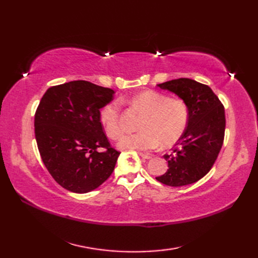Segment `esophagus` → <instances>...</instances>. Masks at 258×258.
Listing matches in <instances>:
<instances>
[{"label":"esophagus","mask_w":258,"mask_h":258,"mask_svg":"<svg viewBox=\"0 0 258 258\" xmlns=\"http://www.w3.org/2000/svg\"><path fill=\"white\" fill-rule=\"evenodd\" d=\"M139 155L141 156V157L144 158V159H151V158H152L150 155H146V154H143V153H139Z\"/></svg>","instance_id":"obj_1"}]
</instances>
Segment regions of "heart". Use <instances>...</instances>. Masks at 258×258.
<instances>
[{
	"mask_svg": "<svg viewBox=\"0 0 258 258\" xmlns=\"http://www.w3.org/2000/svg\"><path fill=\"white\" fill-rule=\"evenodd\" d=\"M127 102L143 117L137 134L123 136L118 142L121 150L147 152L159 143L171 146L183 136L188 123V108L182 99L169 98L165 93L145 90L132 96ZM100 121L107 137L117 139L122 132L120 107L117 102L107 103L100 113Z\"/></svg>",
	"mask_w": 258,
	"mask_h": 258,
	"instance_id": "b5f03b06",
	"label": "heart"
}]
</instances>
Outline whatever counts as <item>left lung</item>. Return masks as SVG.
Wrapping results in <instances>:
<instances>
[{
	"instance_id": "left-lung-1",
	"label": "left lung",
	"mask_w": 258,
	"mask_h": 258,
	"mask_svg": "<svg viewBox=\"0 0 258 258\" xmlns=\"http://www.w3.org/2000/svg\"><path fill=\"white\" fill-rule=\"evenodd\" d=\"M173 92L188 108V123L172 154L163 155L169 169L156 177L160 183L179 187L204 177L214 165L225 134V111L209 86L190 79H177L157 85Z\"/></svg>"
}]
</instances>
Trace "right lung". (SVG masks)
Segmentation results:
<instances>
[{
  "label": "right lung",
  "instance_id": "1",
  "mask_svg": "<svg viewBox=\"0 0 258 258\" xmlns=\"http://www.w3.org/2000/svg\"><path fill=\"white\" fill-rule=\"evenodd\" d=\"M115 91L86 81L48 88L34 116L35 139L45 167L59 185L89 192L113 173L119 152L114 150L100 121V108ZM100 147L104 152H99Z\"/></svg>",
  "mask_w": 258,
  "mask_h": 258
}]
</instances>
